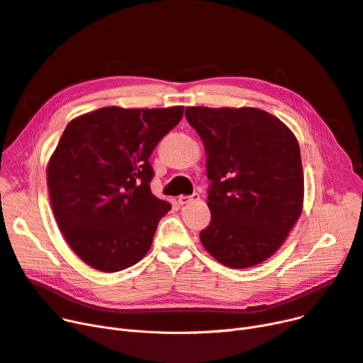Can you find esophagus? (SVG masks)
<instances>
[{
  "instance_id": "34e87169",
  "label": "esophagus",
  "mask_w": 363,
  "mask_h": 363,
  "mask_svg": "<svg viewBox=\"0 0 363 363\" xmlns=\"http://www.w3.org/2000/svg\"><path fill=\"white\" fill-rule=\"evenodd\" d=\"M199 199V195L198 194H194L192 196H179V204L180 206H184V204H189V202H192V201H198Z\"/></svg>"
}]
</instances>
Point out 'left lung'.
I'll list each match as a JSON object with an SVG mask.
<instances>
[{"label": "left lung", "instance_id": "obj_1", "mask_svg": "<svg viewBox=\"0 0 363 363\" xmlns=\"http://www.w3.org/2000/svg\"><path fill=\"white\" fill-rule=\"evenodd\" d=\"M207 155L211 220L204 249L225 267L242 269L277 252L303 207V172L295 134L255 107H187Z\"/></svg>", "mask_w": 363, "mask_h": 363}]
</instances>
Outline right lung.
Here are the masks:
<instances>
[{
    "label": "right lung",
    "instance_id": "right-lung-1",
    "mask_svg": "<svg viewBox=\"0 0 363 363\" xmlns=\"http://www.w3.org/2000/svg\"><path fill=\"white\" fill-rule=\"evenodd\" d=\"M183 110L111 106L67 125L48 162V189L56 223L84 264L118 272L149 252L171 210L150 191L149 157Z\"/></svg>",
    "mask_w": 363,
    "mask_h": 363
}]
</instances>
